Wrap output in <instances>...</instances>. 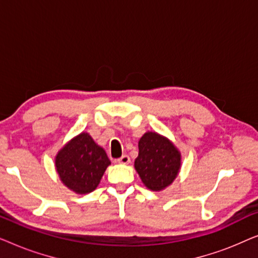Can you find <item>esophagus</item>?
Here are the masks:
<instances>
[{"instance_id": "34e87169", "label": "esophagus", "mask_w": 258, "mask_h": 258, "mask_svg": "<svg viewBox=\"0 0 258 258\" xmlns=\"http://www.w3.org/2000/svg\"><path fill=\"white\" fill-rule=\"evenodd\" d=\"M117 162L119 164H129L130 163V157L128 156V155H123L122 157H119Z\"/></svg>"}]
</instances>
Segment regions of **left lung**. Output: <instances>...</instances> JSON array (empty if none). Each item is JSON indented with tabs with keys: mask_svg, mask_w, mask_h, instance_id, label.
I'll list each match as a JSON object with an SVG mask.
<instances>
[{
	"mask_svg": "<svg viewBox=\"0 0 258 258\" xmlns=\"http://www.w3.org/2000/svg\"><path fill=\"white\" fill-rule=\"evenodd\" d=\"M181 164V153L165 136L147 132L140 139L134 167L148 189L161 191L168 188L177 177Z\"/></svg>",
	"mask_w": 258,
	"mask_h": 258,
	"instance_id": "left-lung-1",
	"label": "left lung"
}]
</instances>
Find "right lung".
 Instances as JSON below:
<instances>
[{"label":"right lung","instance_id":"add662e5","mask_svg":"<svg viewBox=\"0 0 258 258\" xmlns=\"http://www.w3.org/2000/svg\"><path fill=\"white\" fill-rule=\"evenodd\" d=\"M110 164L103 148L84 132L67 142L55 156V168L61 182L79 195L94 191Z\"/></svg>","mask_w":258,"mask_h":258}]
</instances>
